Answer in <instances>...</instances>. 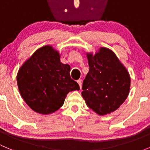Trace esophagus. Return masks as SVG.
I'll return each mask as SVG.
<instances>
[{
	"label": "esophagus",
	"instance_id": "1",
	"mask_svg": "<svg viewBox=\"0 0 150 150\" xmlns=\"http://www.w3.org/2000/svg\"><path fill=\"white\" fill-rule=\"evenodd\" d=\"M77 83H79V87L81 89V79L78 80V81H77Z\"/></svg>",
	"mask_w": 150,
	"mask_h": 150
}]
</instances>
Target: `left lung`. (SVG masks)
Returning a JSON list of instances; mask_svg holds the SVG:
<instances>
[{"label": "left lung", "instance_id": "obj_1", "mask_svg": "<svg viewBox=\"0 0 150 150\" xmlns=\"http://www.w3.org/2000/svg\"><path fill=\"white\" fill-rule=\"evenodd\" d=\"M89 71L83 80L81 95L90 109L99 115L117 110L130 89V76L112 50L101 47L95 54L86 53Z\"/></svg>", "mask_w": 150, "mask_h": 150}]
</instances>
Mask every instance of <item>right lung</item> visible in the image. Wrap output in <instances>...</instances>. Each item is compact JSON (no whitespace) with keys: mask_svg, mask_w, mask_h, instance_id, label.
I'll return each mask as SVG.
<instances>
[{"mask_svg":"<svg viewBox=\"0 0 150 150\" xmlns=\"http://www.w3.org/2000/svg\"><path fill=\"white\" fill-rule=\"evenodd\" d=\"M70 69L61 62L59 52L52 46L37 49L17 74L18 87L27 105L41 114L57 111L69 91L80 89L71 79Z\"/></svg>","mask_w":150,"mask_h":150,"instance_id":"right-lung-1","label":"right lung"}]
</instances>
